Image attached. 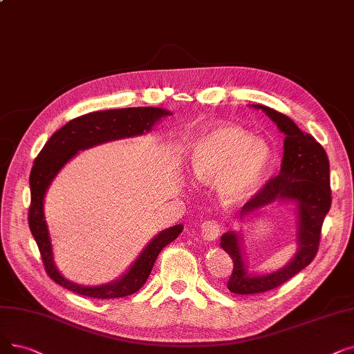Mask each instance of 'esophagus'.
Here are the masks:
<instances>
[{
  "label": "esophagus",
  "mask_w": 354,
  "mask_h": 354,
  "mask_svg": "<svg viewBox=\"0 0 354 354\" xmlns=\"http://www.w3.org/2000/svg\"><path fill=\"white\" fill-rule=\"evenodd\" d=\"M223 232V225L221 223L215 221V220H207L203 223L201 225V234H203V239L207 240V241H214L217 240L218 236L221 234Z\"/></svg>",
  "instance_id": "obj_1"
}]
</instances>
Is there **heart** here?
<instances>
[{
	"instance_id": "1",
	"label": "heart",
	"mask_w": 354,
	"mask_h": 354,
	"mask_svg": "<svg viewBox=\"0 0 354 354\" xmlns=\"http://www.w3.org/2000/svg\"><path fill=\"white\" fill-rule=\"evenodd\" d=\"M272 163V150L262 139L237 127H221L201 134L192 143L189 166L199 182L218 179L227 201L250 195L265 178Z\"/></svg>"
}]
</instances>
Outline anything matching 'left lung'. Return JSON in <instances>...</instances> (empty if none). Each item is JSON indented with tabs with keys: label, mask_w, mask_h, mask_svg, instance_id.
Here are the masks:
<instances>
[{
	"label": "left lung",
	"mask_w": 354,
	"mask_h": 354,
	"mask_svg": "<svg viewBox=\"0 0 354 354\" xmlns=\"http://www.w3.org/2000/svg\"><path fill=\"white\" fill-rule=\"evenodd\" d=\"M254 109L263 110L286 136L285 151L279 175L270 178L243 205L241 215L262 208L276 199L295 201L299 211V248L292 262L283 269L269 274L250 276L243 263L239 237L234 233H225L220 244L233 263L227 288L237 295L262 294L278 288L308 266L317 256L322 223L331 207L330 163L326 150L311 134L298 129L288 115L259 104Z\"/></svg>",
	"instance_id": "left-lung-1"
}]
</instances>
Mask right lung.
I'll return each mask as SVG.
<instances>
[{
    "instance_id": "right-lung-1",
    "label": "right lung",
    "mask_w": 354,
    "mask_h": 354,
    "mask_svg": "<svg viewBox=\"0 0 354 354\" xmlns=\"http://www.w3.org/2000/svg\"><path fill=\"white\" fill-rule=\"evenodd\" d=\"M167 114L171 113L162 109H155V106H134V109L104 110L84 114L71 120L68 124L59 129L40 150L32 172H30L32 201H30L28 207V227L37 243L44 270L57 285L88 298L111 299L129 297L146 283L162 249L174 241L182 232L183 227L179 224L158 234L147 244V248L142 252L130 270L114 283L102 286H81L66 281L55 268L48 227H46L43 215V198L46 189L60 171V167L76 151L109 140L143 134L145 131H149L158 120Z\"/></svg>"
}]
</instances>
